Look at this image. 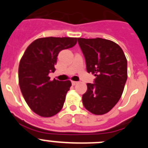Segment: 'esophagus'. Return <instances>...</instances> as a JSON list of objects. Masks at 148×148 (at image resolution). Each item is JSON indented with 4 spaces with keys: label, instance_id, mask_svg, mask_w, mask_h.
Returning <instances> with one entry per match:
<instances>
[{
    "label": "esophagus",
    "instance_id": "1",
    "mask_svg": "<svg viewBox=\"0 0 148 148\" xmlns=\"http://www.w3.org/2000/svg\"><path fill=\"white\" fill-rule=\"evenodd\" d=\"M78 84V82H74V81L72 82V84H73V85H75V84Z\"/></svg>",
    "mask_w": 148,
    "mask_h": 148
}]
</instances>
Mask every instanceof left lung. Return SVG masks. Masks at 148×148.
I'll return each mask as SVG.
<instances>
[{"mask_svg": "<svg viewBox=\"0 0 148 148\" xmlns=\"http://www.w3.org/2000/svg\"><path fill=\"white\" fill-rule=\"evenodd\" d=\"M87 73L95 76L82 95L84 108L95 115L108 113L119 101L127 78V62L122 49L108 39L77 38Z\"/></svg>", "mask_w": 148, "mask_h": 148, "instance_id": "left-lung-1", "label": "left lung"}]
</instances>
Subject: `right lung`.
<instances>
[{
  "label": "right lung",
  "mask_w": 148,
  "mask_h": 148,
  "mask_svg": "<svg viewBox=\"0 0 148 148\" xmlns=\"http://www.w3.org/2000/svg\"><path fill=\"white\" fill-rule=\"evenodd\" d=\"M76 38H40L32 42L21 58L18 82L26 102L41 117H52L62 109L72 83L70 80H50L57 56L63 49L73 47Z\"/></svg>",
  "instance_id": "1"
}]
</instances>
